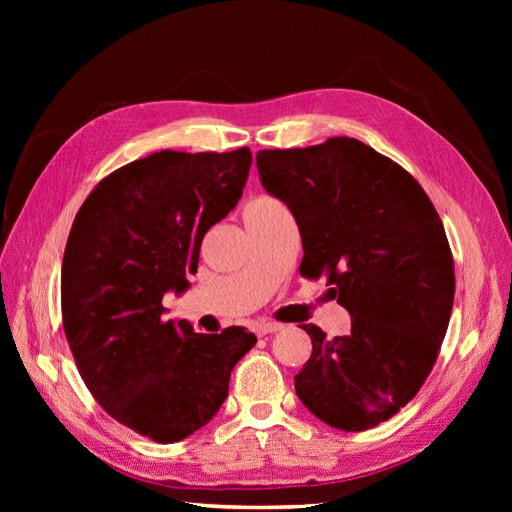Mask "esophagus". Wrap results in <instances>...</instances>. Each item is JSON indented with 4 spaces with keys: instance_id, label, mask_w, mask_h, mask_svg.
Segmentation results:
<instances>
[{
    "instance_id": "34e87169",
    "label": "esophagus",
    "mask_w": 512,
    "mask_h": 512,
    "mask_svg": "<svg viewBox=\"0 0 512 512\" xmlns=\"http://www.w3.org/2000/svg\"><path fill=\"white\" fill-rule=\"evenodd\" d=\"M280 329H282L280 322H260V324H256V327H254V333L258 337H265V335L275 333V331H280Z\"/></svg>"
}]
</instances>
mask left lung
<instances>
[{
  "instance_id": "1",
  "label": "left lung",
  "mask_w": 512,
  "mask_h": 512,
  "mask_svg": "<svg viewBox=\"0 0 512 512\" xmlns=\"http://www.w3.org/2000/svg\"><path fill=\"white\" fill-rule=\"evenodd\" d=\"M265 190L297 220L305 280L327 277L352 316L348 335L316 324L294 376L303 406L344 431L389 421L436 365L455 297L444 224L406 168L348 136L305 149H262Z\"/></svg>"
}]
</instances>
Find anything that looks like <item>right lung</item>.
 I'll return each mask as SVG.
<instances>
[{"label":"right lung","instance_id":"add662e5","mask_svg":"<svg viewBox=\"0 0 512 512\" xmlns=\"http://www.w3.org/2000/svg\"><path fill=\"white\" fill-rule=\"evenodd\" d=\"M250 164L247 147L151 153L106 175L70 228L61 320L74 363L98 404L153 442L207 425L256 344L243 327L203 335L162 320L164 292L190 286L205 232L239 203Z\"/></svg>","mask_w":512,"mask_h":512}]
</instances>
